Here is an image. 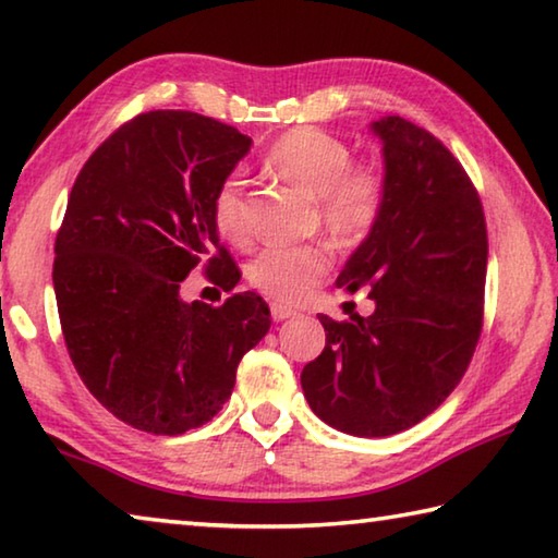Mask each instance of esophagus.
<instances>
[{"label":"esophagus","mask_w":558,"mask_h":558,"mask_svg":"<svg viewBox=\"0 0 558 558\" xmlns=\"http://www.w3.org/2000/svg\"><path fill=\"white\" fill-rule=\"evenodd\" d=\"M270 315H272V319H276V323H282V319L295 317L298 310L282 305V302H272V305H270Z\"/></svg>","instance_id":"34e87169"}]
</instances>
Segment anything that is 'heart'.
I'll use <instances>...</instances> for the list:
<instances>
[{
	"mask_svg": "<svg viewBox=\"0 0 558 558\" xmlns=\"http://www.w3.org/2000/svg\"><path fill=\"white\" fill-rule=\"evenodd\" d=\"M352 147L329 132L298 128L270 145L266 162L288 182L317 199L325 231L337 243L356 245L379 223L389 184L372 162H352ZM211 221L223 241L243 245L251 241L248 199L241 174H229L216 186ZM332 268L325 243L268 245L245 268L256 290L280 302L305 300Z\"/></svg>",
	"mask_w": 558,
	"mask_h": 558,
	"instance_id": "heart-1",
	"label": "heart"
}]
</instances>
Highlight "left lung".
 I'll use <instances>...</instances> for the list:
<instances>
[{"label": "left lung", "mask_w": 558, "mask_h": 558, "mask_svg": "<svg viewBox=\"0 0 558 558\" xmlns=\"http://www.w3.org/2000/svg\"><path fill=\"white\" fill-rule=\"evenodd\" d=\"M372 130L389 194L337 286H369L376 310L349 323L319 315L327 342L300 374L315 415L359 438L401 433L448 399L483 332L487 278L483 202L462 165L399 116Z\"/></svg>", "instance_id": "8db88e82"}]
</instances>
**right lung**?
Returning <instances> with one entry per match:
<instances>
[{
  "mask_svg": "<svg viewBox=\"0 0 558 558\" xmlns=\"http://www.w3.org/2000/svg\"><path fill=\"white\" fill-rule=\"evenodd\" d=\"M251 137L189 110L128 120L83 165L56 235L61 329L86 389L128 426L182 436L231 399L235 369L270 329L256 292L184 302L202 268L233 290L241 270L219 243L211 199Z\"/></svg>",
  "mask_w": 558,
  "mask_h": 558,
  "instance_id": "obj_1",
  "label": "right lung"
}]
</instances>
